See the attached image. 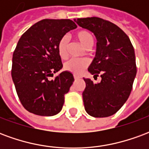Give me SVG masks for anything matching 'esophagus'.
<instances>
[{"label": "esophagus", "mask_w": 149, "mask_h": 149, "mask_svg": "<svg viewBox=\"0 0 149 149\" xmlns=\"http://www.w3.org/2000/svg\"><path fill=\"white\" fill-rule=\"evenodd\" d=\"M81 77H79V76H77V75H74V79L75 80H77V79H80Z\"/></svg>", "instance_id": "obj_1"}]
</instances>
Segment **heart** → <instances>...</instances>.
Wrapping results in <instances>:
<instances>
[{"label":"heart","mask_w":149,"mask_h":149,"mask_svg":"<svg viewBox=\"0 0 149 149\" xmlns=\"http://www.w3.org/2000/svg\"><path fill=\"white\" fill-rule=\"evenodd\" d=\"M75 37L81 43L85 49H90L94 44V37L90 31L86 29L78 31L75 34ZM68 37L64 36L59 40L57 45V52L60 57L65 59L68 55ZM89 65V61L88 59L72 58L65 62L64 68L66 71H68L75 75H80L83 72L85 68Z\"/></svg>","instance_id":"1"}]
</instances>
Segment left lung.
I'll return each mask as SVG.
<instances>
[{"label": "left lung", "instance_id": "8db88e82", "mask_svg": "<svg viewBox=\"0 0 149 149\" xmlns=\"http://www.w3.org/2000/svg\"><path fill=\"white\" fill-rule=\"evenodd\" d=\"M78 25L93 32L97 40L96 56L88 72L101 81L85 79L82 93L85 111L93 117L115 114L128 100L136 74V56L130 40L121 29L102 18H77Z\"/></svg>", "mask_w": 149, "mask_h": 149}]
</instances>
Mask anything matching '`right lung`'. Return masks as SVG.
I'll use <instances>...</instances> for the list:
<instances>
[{
    "label": "right lung",
    "mask_w": 149,
    "mask_h": 149,
    "mask_svg": "<svg viewBox=\"0 0 149 149\" xmlns=\"http://www.w3.org/2000/svg\"><path fill=\"white\" fill-rule=\"evenodd\" d=\"M77 27L69 19H45L18 40L13 54L12 78L21 104L29 112L51 116L62 109L73 76L65 71L53 80L49 78L63 67L57 52L59 40Z\"/></svg>",
    "instance_id": "1"
}]
</instances>
